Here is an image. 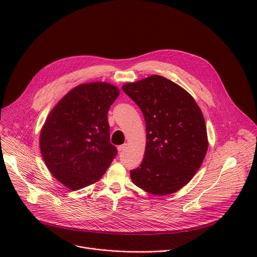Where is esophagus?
<instances>
[{"label":"esophagus","mask_w":257,"mask_h":257,"mask_svg":"<svg viewBox=\"0 0 257 257\" xmlns=\"http://www.w3.org/2000/svg\"><path fill=\"white\" fill-rule=\"evenodd\" d=\"M127 148H128V144H127V143H124V144H122V145H119V146H118V152H119V153H122V152H124Z\"/></svg>","instance_id":"esophagus-1"}]
</instances>
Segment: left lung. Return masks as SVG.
Segmentation results:
<instances>
[{
    "label": "left lung",
    "mask_w": 257,
    "mask_h": 257,
    "mask_svg": "<svg viewBox=\"0 0 257 257\" xmlns=\"http://www.w3.org/2000/svg\"><path fill=\"white\" fill-rule=\"evenodd\" d=\"M140 107L146 145L134 184L153 195L175 193L191 181L208 149L205 121L193 96L177 83L152 75L122 86Z\"/></svg>",
    "instance_id": "left-lung-1"
}]
</instances>
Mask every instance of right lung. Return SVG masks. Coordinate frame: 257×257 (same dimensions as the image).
<instances>
[{"mask_svg":"<svg viewBox=\"0 0 257 257\" xmlns=\"http://www.w3.org/2000/svg\"><path fill=\"white\" fill-rule=\"evenodd\" d=\"M119 94L111 83H82L48 115L40 134L41 154L51 174L68 189L94 184L117 155L106 116Z\"/></svg>","mask_w":257,"mask_h":257,"instance_id":"obj_1","label":"right lung"}]
</instances>
